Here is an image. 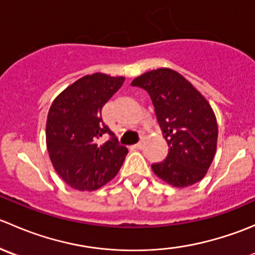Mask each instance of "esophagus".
I'll list each match as a JSON object with an SVG mask.
<instances>
[{"label":"esophagus","instance_id":"obj_1","mask_svg":"<svg viewBox=\"0 0 255 255\" xmlns=\"http://www.w3.org/2000/svg\"><path fill=\"white\" fill-rule=\"evenodd\" d=\"M143 146V140H140V142H138L137 144H134V148L135 149H142Z\"/></svg>","mask_w":255,"mask_h":255}]
</instances>
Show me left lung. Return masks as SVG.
<instances>
[{
    "instance_id": "obj_1",
    "label": "left lung",
    "mask_w": 255,
    "mask_h": 255,
    "mask_svg": "<svg viewBox=\"0 0 255 255\" xmlns=\"http://www.w3.org/2000/svg\"><path fill=\"white\" fill-rule=\"evenodd\" d=\"M130 85L149 94L169 145L165 160L151 164L155 175L175 187L199 182L217 148V121L207 100L184 76L166 68L148 71Z\"/></svg>"
}]
</instances>
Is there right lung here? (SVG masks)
Wrapping results in <instances>:
<instances>
[{
	"label": "right lung",
	"mask_w": 255,
	"mask_h": 255,
	"mask_svg": "<svg viewBox=\"0 0 255 255\" xmlns=\"http://www.w3.org/2000/svg\"><path fill=\"white\" fill-rule=\"evenodd\" d=\"M125 78L96 73L66 87L51 104L47 120V148L61 179L80 191L97 190L117 175L128 149L105 125L101 111ZM110 134L106 143L99 138Z\"/></svg>",
	"instance_id": "1"
}]
</instances>
